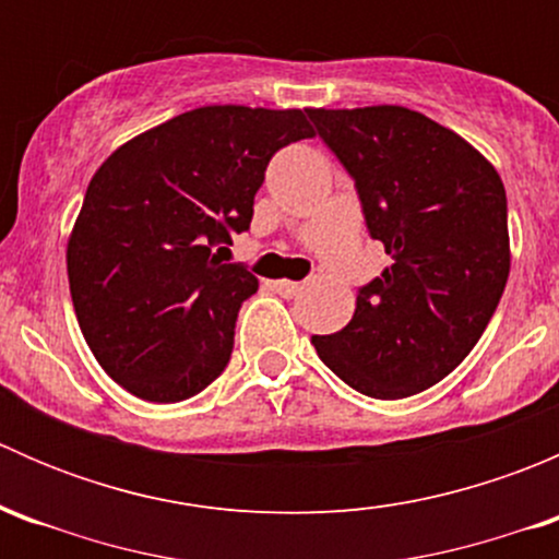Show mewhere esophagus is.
I'll return each instance as SVG.
<instances>
[{
  "label": "esophagus",
  "instance_id": "esophagus-1",
  "mask_svg": "<svg viewBox=\"0 0 559 559\" xmlns=\"http://www.w3.org/2000/svg\"><path fill=\"white\" fill-rule=\"evenodd\" d=\"M302 284H297V281H275V292H278L281 297H295L300 295Z\"/></svg>",
  "mask_w": 559,
  "mask_h": 559
}]
</instances>
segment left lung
I'll return each instance as SVG.
<instances>
[{
  "mask_svg": "<svg viewBox=\"0 0 559 559\" xmlns=\"http://www.w3.org/2000/svg\"><path fill=\"white\" fill-rule=\"evenodd\" d=\"M352 175L370 238L392 264L359 286L352 321L313 335L321 362L357 392H425L473 352L509 281V202L495 167L397 105L308 110Z\"/></svg>",
  "mask_w": 559,
  "mask_h": 559,
  "instance_id": "8db88e82",
  "label": "left lung"
}]
</instances>
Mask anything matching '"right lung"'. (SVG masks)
Listing matches in <instances>:
<instances>
[{
  "mask_svg": "<svg viewBox=\"0 0 559 559\" xmlns=\"http://www.w3.org/2000/svg\"><path fill=\"white\" fill-rule=\"evenodd\" d=\"M302 110L213 105L138 134L99 167L67 246L78 324L116 384L148 403L194 397L227 368L259 281L224 262Z\"/></svg>",
  "mask_w": 559,
  "mask_h": 559,
  "instance_id": "1",
  "label": "right lung"
}]
</instances>
